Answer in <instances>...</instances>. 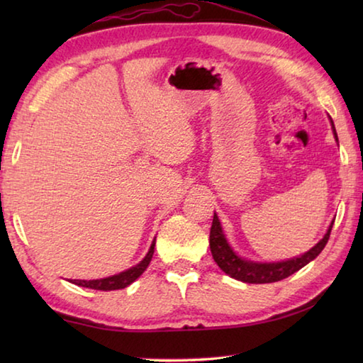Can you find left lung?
Here are the masks:
<instances>
[{"label": "left lung", "instance_id": "obj_1", "mask_svg": "<svg viewBox=\"0 0 363 363\" xmlns=\"http://www.w3.org/2000/svg\"><path fill=\"white\" fill-rule=\"evenodd\" d=\"M330 121H331V128H333L335 139L337 140L333 120L330 118ZM331 227H333V223L330 224L328 230L323 235L322 240L304 255L293 257V259H288V261H280V262H253L237 256L235 251L230 248V245L227 242V238L223 232V227H220L219 218L216 216V213H214L211 230H210V248H211L213 259L216 261L220 270L225 272L227 275H230L232 279L245 281V284H272V281H279L290 277L291 274L298 272V270L301 267H304L306 264H309L312 259H315V257L322 253V250L328 242Z\"/></svg>", "mask_w": 363, "mask_h": 363}]
</instances>
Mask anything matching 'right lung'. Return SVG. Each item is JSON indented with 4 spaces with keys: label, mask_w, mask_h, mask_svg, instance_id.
I'll use <instances>...</instances> for the list:
<instances>
[{
    "label": "right lung",
    "mask_w": 363,
    "mask_h": 363,
    "mask_svg": "<svg viewBox=\"0 0 363 363\" xmlns=\"http://www.w3.org/2000/svg\"><path fill=\"white\" fill-rule=\"evenodd\" d=\"M153 248H155V240L152 242L149 253L145 255L144 259L140 261L138 266L128 269V270H125V272H120L116 275H112V277H106V279H99V280H70V281L78 286L91 288V290H101V291L121 290V288H126L128 285H131L134 280L139 279L140 275H143L144 270L149 267L152 256H153Z\"/></svg>",
    "instance_id": "obj_1"
}]
</instances>
